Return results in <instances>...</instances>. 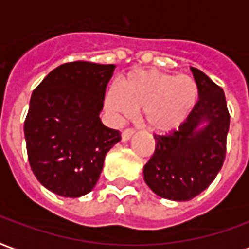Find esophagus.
Returning a JSON list of instances; mask_svg holds the SVG:
<instances>
[{"label": "esophagus", "mask_w": 249, "mask_h": 249, "mask_svg": "<svg viewBox=\"0 0 249 249\" xmlns=\"http://www.w3.org/2000/svg\"><path fill=\"white\" fill-rule=\"evenodd\" d=\"M132 134H134V128L128 127V128H126V130L122 132V139L123 141H128V139L132 137Z\"/></svg>", "instance_id": "1"}]
</instances>
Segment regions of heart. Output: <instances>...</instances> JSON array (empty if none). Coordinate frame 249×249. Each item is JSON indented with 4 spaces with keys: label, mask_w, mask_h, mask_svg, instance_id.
Returning <instances> with one entry per match:
<instances>
[{
    "label": "heart",
    "mask_w": 249,
    "mask_h": 249,
    "mask_svg": "<svg viewBox=\"0 0 249 249\" xmlns=\"http://www.w3.org/2000/svg\"><path fill=\"white\" fill-rule=\"evenodd\" d=\"M199 97L196 81L190 75L143 70L130 74L122 85H111L105 94V107L117 121L143 108L144 121L158 131L180 126Z\"/></svg>",
    "instance_id": "obj_1"
}]
</instances>
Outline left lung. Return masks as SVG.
I'll list each match as a JSON object with an SVG mask.
<instances>
[{"label":"left lung","instance_id":"left-lung-1","mask_svg":"<svg viewBox=\"0 0 249 249\" xmlns=\"http://www.w3.org/2000/svg\"><path fill=\"white\" fill-rule=\"evenodd\" d=\"M199 101L178 130L154 135L155 151L143 177L158 196L187 201L210 186L226 159L230 112L224 91L199 69L191 67ZM207 122L200 128L201 123Z\"/></svg>","mask_w":249,"mask_h":249}]
</instances>
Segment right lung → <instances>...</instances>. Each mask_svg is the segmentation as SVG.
<instances>
[{
  "label": "right lung",
  "instance_id": "right-lung-1",
  "mask_svg": "<svg viewBox=\"0 0 249 249\" xmlns=\"http://www.w3.org/2000/svg\"><path fill=\"white\" fill-rule=\"evenodd\" d=\"M114 69L86 61L63 63L33 91L23 126L29 163L38 182L59 196L91 191L106 154L122 139L99 118Z\"/></svg>",
  "mask_w": 249,
  "mask_h": 249
}]
</instances>
